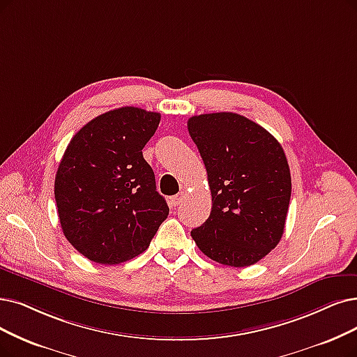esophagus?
<instances>
[{"instance_id": "esophagus-1", "label": "esophagus", "mask_w": 357, "mask_h": 357, "mask_svg": "<svg viewBox=\"0 0 357 357\" xmlns=\"http://www.w3.org/2000/svg\"><path fill=\"white\" fill-rule=\"evenodd\" d=\"M184 201V192H180L178 195H176L174 197H171V206H178L181 202Z\"/></svg>"}]
</instances>
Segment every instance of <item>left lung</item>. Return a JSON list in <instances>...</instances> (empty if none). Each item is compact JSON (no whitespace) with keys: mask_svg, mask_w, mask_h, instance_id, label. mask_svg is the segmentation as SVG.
<instances>
[{"mask_svg":"<svg viewBox=\"0 0 357 357\" xmlns=\"http://www.w3.org/2000/svg\"><path fill=\"white\" fill-rule=\"evenodd\" d=\"M212 196L209 218L192 230L208 258L249 266L281 240L291 196L286 153L262 126L236 112H212L188 121Z\"/></svg>","mask_w":357,"mask_h":357,"instance_id":"obj_1","label":"left lung"}]
</instances>
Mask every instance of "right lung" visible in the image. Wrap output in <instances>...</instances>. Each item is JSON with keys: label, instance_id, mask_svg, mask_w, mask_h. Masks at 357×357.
<instances>
[{"label": "right lung", "instance_id": "add662e5", "mask_svg": "<svg viewBox=\"0 0 357 357\" xmlns=\"http://www.w3.org/2000/svg\"><path fill=\"white\" fill-rule=\"evenodd\" d=\"M160 120L158 112L121 107L91 120L70 140L54 195L66 238L89 261L133 259L168 217L142 153Z\"/></svg>", "mask_w": 357, "mask_h": 357}]
</instances>
